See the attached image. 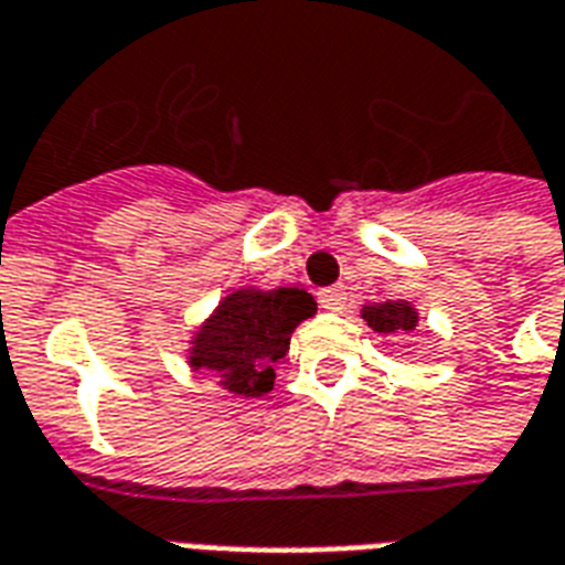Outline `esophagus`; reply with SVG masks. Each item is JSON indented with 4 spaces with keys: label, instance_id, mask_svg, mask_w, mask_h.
I'll return each instance as SVG.
<instances>
[{
    "label": "esophagus",
    "instance_id": "1",
    "mask_svg": "<svg viewBox=\"0 0 565 565\" xmlns=\"http://www.w3.org/2000/svg\"><path fill=\"white\" fill-rule=\"evenodd\" d=\"M317 302H320V308H326V311H341L347 305L344 287H326V290L317 294Z\"/></svg>",
    "mask_w": 565,
    "mask_h": 565
}]
</instances>
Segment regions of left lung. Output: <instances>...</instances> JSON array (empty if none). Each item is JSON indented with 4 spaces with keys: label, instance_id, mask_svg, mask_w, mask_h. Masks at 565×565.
<instances>
[{
    "label": "left lung",
    "instance_id": "1",
    "mask_svg": "<svg viewBox=\"0 0 565 565\" xmlns=\"http://www.w3.org/2000/svg\"><path fill=\"white\" fill-rule=\"evenodd\" d=\"M362 317L367 320V326H374V332H380V335H407L419 323L416 308L407 302L367 305Z\"/></svg>",
    "mask_w": 565,
    "mask_h": 565
}]
</instances>
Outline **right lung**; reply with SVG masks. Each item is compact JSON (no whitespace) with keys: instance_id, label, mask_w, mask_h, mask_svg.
Segmentation results:
<instances>
[{"instance_id":"add662e5","label":"right lung","mask_w":565,"mask_h":565,"mask_svg":"<svg viewBox=\"0 0 565 565\" xmlns=\"http://www.w3.org/2000/svg\"><path fill=\"white\" fill-rule=\"evenodd\" d=\"M315 311V296L299 287L236 290L198 332L191 365L215 371L221 386L236 395L260 398L275 383L294 329Z\"/></svg>"}]
</instances>
